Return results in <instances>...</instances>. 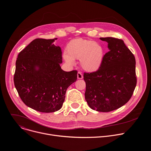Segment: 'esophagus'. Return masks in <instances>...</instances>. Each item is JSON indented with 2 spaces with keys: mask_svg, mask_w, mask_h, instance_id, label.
Listing matches in <instances>:
<instances>
[{
  "mask_svg": "<svg viewBox=\"0 0 151 151\" xmlns=\"http://www.w3.org/2000/svg\"><path fill=\"white\" fill-rule=\"evenodd\" d=\"M77 77H78V79H83V75H82V73L81 72H80V71H79V72L77 74Z\"/></svg>",
  "mask_w": 151,
  "mask_h": 151,
  "instance_id": "esophagus-1",
  "label": "esophagus"
}]
</instances>
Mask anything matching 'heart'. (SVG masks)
Masks as SVG:
<instances>
[{
	"instance_id": "1",
	"label": "heart",
	"mask_w": 151,
	"mask_h": 151,
	"mask_svg": "<svg viewBox=\"0 0 151 151\" xmlns=\"http://www.w3.org/2000/svg\"><path fill=\"white\" fill-rule=\"evenodd\" d=\"M104 55V48L99 43L78 38L68 44L67 54H64L63 58L70 65L75 64V59L81 60V66L85 70L93 71L101 65Z\"/></svg>"
}]
</instances>
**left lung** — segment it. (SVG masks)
I'll use <instances>...</instances> for the list:
<instances>
[{
	"label": "left lung",
	"instance_id": "obj_1",
	"mask_svg": "<svg viewBox=\"0 0 151 151\" xmlns=\"http://www.w3.org/2000/svg\"><path fill=\"white\" fill-rule=\"evenodd\" d=\"M108 43L99 68L84 73L85 99L92 109L109 112L127 103L137 83L134 55L121 39L100 38Z\"/></svg>",
	"mask_w": 151,
	"mask_h": 151
}]
</instances>
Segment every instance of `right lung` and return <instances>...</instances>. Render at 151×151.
Listing matches in <instances>:
<instances>
[{"label": "right lung", "mask_w": 151, "mask_h": 151, "mask_svg": "<svg viewBox=\"0 0 151 151\" xmlns=\"http://www.w3.org/2000/svg\"><path fill=\"white\" fill-rule=\"evenodd\" d=\"M56 39L34 40L16 61L14 84L21 99L42 113L59 110L67 88L77 80V70L61 69V48L52 43Z\"/></svg>", "instance_id": "right-lung-1"}]
</instances>
